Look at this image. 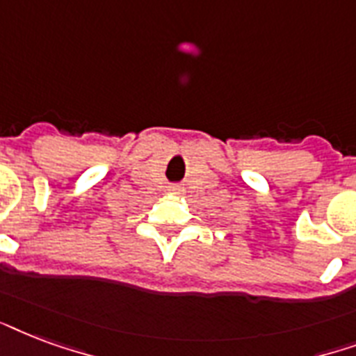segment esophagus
Segmentation results:
<instances>
[{
  "label": "esophagus",
  "instance_id": "obj_1",
  "mask_svg": "<svg viewBox=\"0 0 356 356\" xmlns=\"http://www.w3.org/2000/svg\"><path fill=\"white\" fill-rule=\"evenodd\" d=\"M176 191H180V189H176Z\"/></svg>",
  "mask_w": 356,
  "mask_h": 356
}]
</instances>
